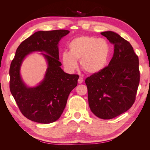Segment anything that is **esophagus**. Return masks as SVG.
<instances>
[{
  "mask_svg": "<svg viewBox=\"0 0 150 150\" xmlns=\"http://www.w3.org/2000/svg\"><path fill=\"white\" fill-rule=\"evenodd\" d=\"M84 79L83 78H81V77H79V78L78 79V83L79 84H81L82 83H83Z\"/></svg>",
  "mask_w": 150,
  "mask_h": 150,
  "instance_id": "34e87169",
  "label": "esophagus"
}]
</instances>
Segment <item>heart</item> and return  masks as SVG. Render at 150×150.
I'll list each match as a JSON object with an SVG mask.
<instances>
[{"label":"heart","mask_w":150,"mask_h":150,"mask_svg":"<svg viewBox=\"0 0 150 150\" xmlns=\"http://www.w3.org/2000/svg\"><path fill=\"white\" fill-rule=\"evenodd\" d=\"M69 52L62 53L61 60L66 70L72 72L78 67L80 59L82 69L89 74L100 72L106 67L110 49L103 39L82 35L72 39L68 44Z\"/></svg>","instance_id":"heart-1"}]
</instances>
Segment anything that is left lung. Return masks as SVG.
<instances>
[{
    "label": "left lung",
    "mask_w": 150,
    "mask_h": 150,
    "mask_svg": "<svg viewBox=\"0 0 150 150\" xmlns=\"http://www.w3.org/2000/svg\"><path fill=\"white\" fill-rule=\"evenodd\" d=\"M101 34L114 45L108 67L86 79L88 103L94 115L110 120L128 111L135 101L139 83L138 57L130 43L115 32Z\"/></svg>",
    "instance_id": "obj_1"
}]
</instances>
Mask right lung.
I'll return each mask as SVG.
<instances>
[{
  "instance_id": "obj_1",
  "label": "right lung",
  "mask_w": 150,
  "mask_h": 150,
  "mask_svg": "<svg viewBox=\"0 0 150 150\" xmlns=\"http://www.w3.org/2000/svg\"><path fill=\"white\" fill-rule=\"evenodd\" d=\"M69 33L67 30L35 32L16 50L9 70L10 90L22 115L31 121L43 124L57 121L78 84L79 76L66 73L59 61V42ZM34 52H42L47 69L43 79L30 87L22 79L20 68L26 57Z\"/></svg>"
}]
</instances>
